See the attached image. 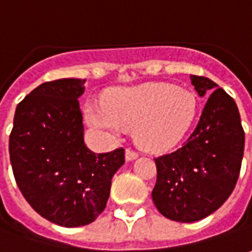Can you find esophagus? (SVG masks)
Segmentation results:
<instances>
[{
    "instance_id": "obj_1",
    "label": "esophagus",
    "mask_w": 252,
    "mask_h": 252,
    "mask_svg": "<svg viewBox=\"0 0 252 252\" xmlns=\"http://www.w3.org/2000/svg\"><path fill=\"white\" fill-rule=\"evenodd\" d=\"M138 158V153L134 152V151H131V149H126V161H132L135 160Z\"/></svg>"
}]
</instances>
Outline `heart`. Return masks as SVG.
I'll list each match as a JSON object with an SVG mask.
<instances>
[{"label":"heart","instance_id":"obj_1","mask_svg":"<svg viewBox=\"0 0 252 252\" xmlns=\"http://www.w3.org/2000/svg\"><path fill=\"white\" fill-rule=\"evenodd\" d=\"M194 92L169 83H143L110 92L103 104L88 103L86 124L110 139L134 128L136 143L149 152H166L186 138L194 124Z\"/></svg>","mask_w":252,"mask_h":252}]
</instances>
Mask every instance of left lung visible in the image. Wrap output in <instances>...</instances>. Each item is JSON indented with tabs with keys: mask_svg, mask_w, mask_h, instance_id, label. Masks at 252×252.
Listing matches in <instances>:
<instances>
[{
	"mask_svg": "<svg viewBox=\"0 0 252 252\" xmlns=\"http://www.w3.org/2000/svg\"><path fill=\"white\" fill-rule=\"evenodd\" d=\"M196 93L209 96L183 148L158 159L152 199L170 220L192 223L218 211L233 192L244 153L236 101L205 76L191 75Z\"/></svg>",
	"mask_w": 252,
	"mask_h": 252,
	"instance_id": "left-lung-1",
	"label": "left lung"
}]
</instances>
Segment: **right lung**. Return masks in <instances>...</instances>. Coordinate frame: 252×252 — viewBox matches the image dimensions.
I'll list each match as a JSON object with an SVG mask.
<instances>
[{
    "instance_id": "obj_1",
    "label": "right lung",
    "mask_w": 252,
    "mask_h": 252,
    "mask_svg": "<svg viewBox=\"0 0 252 252\" xmlns=\"http://www.w3.org/2000/svg\"><path fill=\"white\" fill-rule=\"evenodd\" d=\"M86 79L41 83L18 104L9 136L13 176L32 208L63 227L86 226L104 211L124 149L96 155L85 145L78 99Z\"/></svg>"
}]
</instances>
